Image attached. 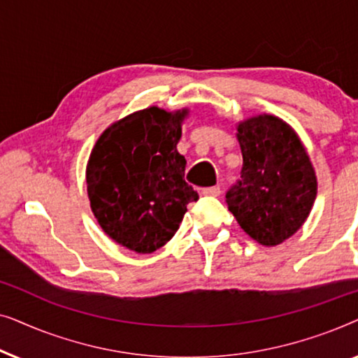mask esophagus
I'll list each match as a JSON object with an SVG mask.
<instances>
[{"instance_id": "34e87169", "label": "esophagus", "mask_w": 358, "mask_h": 358, "mask_svg": "<svg viewBox=\"0 0 358 358\" xmlns=\"http://www.w3.org/2000/svg\"><path fill=\"white\" fill-rule=\"evenodd\" d=\"M202 194L203 195H208V197H218V195L222 194V190H220L218 185H213V187L202 189Z\"/></svg>"}]
</instances>
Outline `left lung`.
<instances>
[{
  "label": "left lung",
  "mask_w": 358,
  "mask_h": 358,
  "mask_svg": "<svg viewBox=\"0 0 358 358\" xmlns=\"http://www.w3.org/2000/svg\"><path fill=\"white\" fill-rule=\"evenodd\" d=\"M241 179L227 192L228 210L262 246L295 234L315 203L317 182L301 140L287 122L257 115L238 125Z\"/></svg>",
  "instance_id": "8db88e82"
}]
</instances>
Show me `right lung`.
<instances>
[{"instance_id": "right-lung-1", "label": "right lung", "mask_w": 358, "mask_h": 358, "mask_svg": "<svg viewBox=\"0 0 358 358\" xmlns=\"http://www.w3.org/2000/svg\"><path fill=\"white\" fill-rule=\"evenodd\" d=\"M187 110L159 107L124 117L96 141L86 168L87 197L107 236L130 251L150 254L179 229L199 194L184 179L180 124Z\"/></svg>"}]
</instances>
